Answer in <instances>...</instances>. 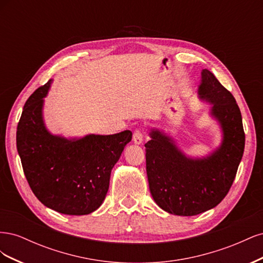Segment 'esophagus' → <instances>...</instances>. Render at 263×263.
I'll return each mask as SVG.
<instances>
[{
    "mask_svg": "<svg viewBox=\"0 0 263 263\" xmlns=\"http://www.w3.org/2000/svg\"><path fill=\"white\" fill-rule=\"evenodd\" d=\"M133 140H134V142L136 145H141L142 144V134H141V132H139V130H136L134 133V135H133Z\"/></svg>",
    "mask_w": 263,
    "mask_h": 263,
    "instance_id": "34e87169",
    "label": "esophagus"
}]
</instances>
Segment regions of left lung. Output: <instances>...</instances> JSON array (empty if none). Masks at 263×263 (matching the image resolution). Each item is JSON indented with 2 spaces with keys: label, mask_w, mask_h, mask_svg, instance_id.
<instances>
[{
  "label": "left lung",
  "mask_w": 263,
  "mask_h": 263,
  "mask_svg": "<svg viewBox=\"0 0 263 263\" xmlns=\"http://www.w3.org/2000/svg\"><path fill=\"white\" fill-rule=\"evenodd\" d=\"M197 94L211 104L210 116L219 126L218 147L206 156H189L170 134L156 127L145 145L150 193L159 208L179 216H194L224 200L245 149L240 109L233 94L208 69L202 70Z\"/></svg>",
  "instance_id": "obj_1"
}]
</instances>
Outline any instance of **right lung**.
Segmentation results:
<instances>
[{
	"label": "right lung",
	"mask_w": 263,
	"mask_h": 263,
	"mask_svg": "<svg viewBox=\"0 0 263 263\" xmlns=\"http://www.w3.org/2000/svg\"><path fill=\"white\" fill-rule=\"evenodd\" d=\"M52 79L26 101L17 125L23 170L36 197L66 215H87L104 202L110 172L132 140L130 130L67 138L47 128L45 98Z\"/></svg>",
	"instance_id": "add662e5"
}]
</instances>
